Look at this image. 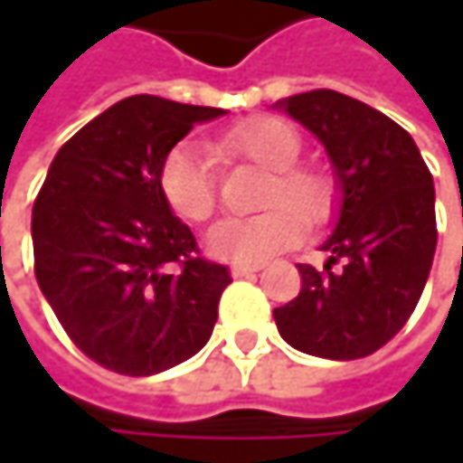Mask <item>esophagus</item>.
I'll return each mask as SVG.
<instances>
[{
  "label": "esophagus",
  "mask_w": 463,
  "mask_h": 463,
  "mask_svg": "<svg viewBox=\"0 0 463 463\" xmlns=\"http://www.w3.org/2000/svg\"><path fill=\"white\" fill-rule=\"evenodd\" d=\"M257 270H262V265H232L231 273L238 279V276H251V273H257Z\"/></svg>",
  "instance_id": "esophagus-1"
}]
</instances>
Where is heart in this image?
I'll use <instances>...</instances> for the list:
<instances>
[{"label":"heart","instance_id":"heart-1","mask_svg":"<svg viewBox=\"0 0 463 463\" xmlns=\"http://www.w3.org/2000/svg\"><path fill=\"white\" fill-rule=\"evenodd\" d=\"M220 160H249L268 174L257 217H231L206 232V251L232 265H260L273 254L292 249L306 231V222H319L329 214L335 187L332 179L311 165H295L303 139L292 123L262 115L249 118L214 141ZM157 190L184 222H203L217 206V179L212 157L193 146H174L157 168Z\"/></svg>","mask_w":463,"mask_h":463}]
</instances>
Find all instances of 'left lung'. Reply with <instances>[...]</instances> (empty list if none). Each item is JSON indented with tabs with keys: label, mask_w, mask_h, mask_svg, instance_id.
I'll return each mask as SVG.
<instances>
[{
	"label": "left lung",
	"mask_w": 463,
	"mask_h": 463,
	"mask_svg": "<svg viewBox=\"0 0 463 463\" xmlns=\"http://www.w3.org/2000/svg\"><path fill=\"white\" fill-rule=\"evenodd\" d=\"M276 107L322 141L340 193L324 270L298 265L303 289L273 311L276 326L311 356H370L405 326L426 287L437 246L431 174L402 126L351 96L308 90Z\"/></svg>",
	"instance_id": "left-lung-1"
}]
</instances>
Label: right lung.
<instances>
[{"mask_svg":"<svg viewBox=\"0 0 463 463\" xmlns=\"http://www.w3.org/2000/svg\"><path fill=\"white\" fill-rule=\"evenodd\" d=\"M228 115L131 96L93 118L47 168L32 212L34 273L71 343L120 375H155L212 337L231 284L171 214L157 168L193 126Z\"/></svg>","mask_w":463,"mask_h":463,"instance_id":"obj_1","label":"right lung"}]
</instances>
